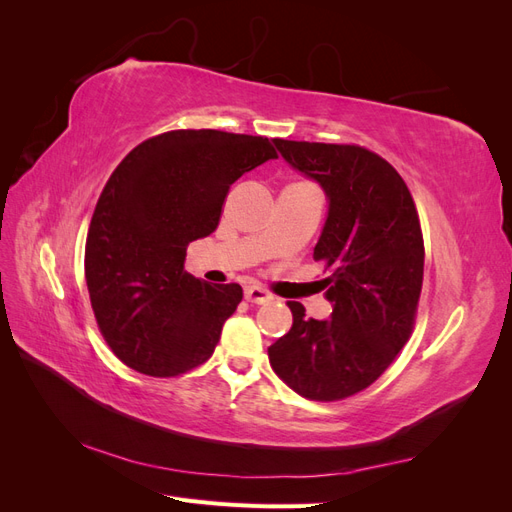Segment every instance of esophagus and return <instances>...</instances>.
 <instances>
[{"label":"esophagus","mask_w":512,"mask_h":512,"mask_svg":"<svg viewBox=\"0 0 512 512\" xmlns=\"http://www.w3.org/2000/svg\"><path fill=\"white\" fill-rule=\"evenodd\" d=\"M271 299H273L271 292H267L265 288H260V286H247L245 288V301L262 305V303H269Z\"/></svg>","instance_id":"esophagus-1"}]
</instances>
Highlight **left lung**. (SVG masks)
<instances>
[{
  "instance_id": "obj_1",
  "label": "left lung",
  "mask_w": 512,
  "mask_h": 512,
  "mask_svg": "<svg viewBox=\"0 0 512 512\" xmlns=\"http://www.w3.org/2000/svg\"><path fill=\"white\" fill-rule=\"evenodd\" d=\"M284 160L316 179L329 218L314 260L333 303L331 320L305 318L290 301V331L269 346V361L294 393L339 401L365 391L412 335L423 288L425 245L406 181L361 145L275 138Z\"/></svg>"
}]
</instances>
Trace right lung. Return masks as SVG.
I'll list each match as a JSON object with an SVG mask.
<instances>
[{
    "instance_id": "add662e5",
    "label": "right lung",
    "mask_w": 512,
    "mask_h": 512,
    "mask_svg": "<svg viewBox=\"0 0 512 512\" xmlns=\"http://www.w3.org/2000/svg\"><path fill=\"white\" fill-rule=\"evenodd\" d=\"M271 158L267 136L170 130L113 170L91 215L85 280L98 329L121 363L173 378L213 354L243 290L190 275L185 252L218 228L230 185Z\"/></svg>"
}]
</instances>
